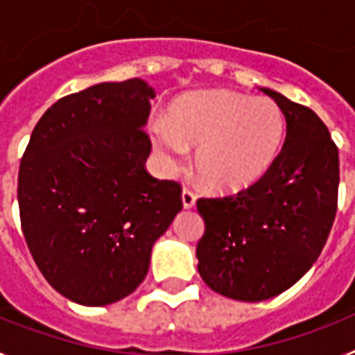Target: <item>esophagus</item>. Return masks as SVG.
Wrapping results in <instances>:
<instances>
[{
	"instance_id": "34e87169",
	"label": "esophagus",
	"mask_w": 355,
	"mask_h": 355,
	"mask_svg": "<svg viewBox=\"0 0 355 355\" xmlns=\"http://www.w3.org/2000/svg\"><path fill=\"white\" fill-rule=\"evenodd\" d=\"M196 193L192 192V190H188V188H184L183 193H181V200H183V208L184 209H190L196 206Z\"/></svg>"
}]
</instances>
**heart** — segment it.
Instances as JSON below:
<instances>
[{
  "label": "heart",
  "mask_w": 355,
  "mask_h": 355,
  "mask_svg": "<svg viewBox=\"0 0 355 355\" xmlns=\"http://www.w3.org/2000/svg\"><path fill=\"white\" fill-rule=\"evenodd\" d=\"M153 146L175 167L197 147V172L208 187L234 192L258 181L277 158L284 139L283 112L268 97L206 90L183 97L171 122L156 117Z\"/></svg>",
  "instance_id": "1"
}]
</instances>
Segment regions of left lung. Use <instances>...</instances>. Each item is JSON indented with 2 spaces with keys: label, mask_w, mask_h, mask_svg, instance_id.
<instances>
[{
  "label": "left lung",
  "mask_w": 355,
  "mask_h": 355,
  "mask_svg": "<svg viewBox=\"0 0 355 355\" xmlns=\"http://www.w3.org/2000/svg\"><path fill=\"white\" fill-rule=\"evenodd\" d=\"M261 90L286 119L283 149L245 190L197 200L206 224L197 270L213 291L243 302L272 299L311 268L331 233L340 184L338 147L318 115Z\"/></svg>",
  "instance_id": "1"
}]
</instances>
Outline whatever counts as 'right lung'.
I'll use <instances>...</instances> for the list:
<instances>
[{"instance_id":"1","label":"right lung","mask_w":355,"mask_h":355,"mask_svg":"<svg viewBox=\"0 0 355 355\" xmlns=\"http://www.w3.org/2000/svg\"><path fill=\"white\" fill-rule=\"evenodd\" d=\"M155 90L144 80L97 83L55 103L21 159V227L39 270L81 306L133 293L155 241L181 211V187L144 167Z\"/></svg>"}]
</instances>
